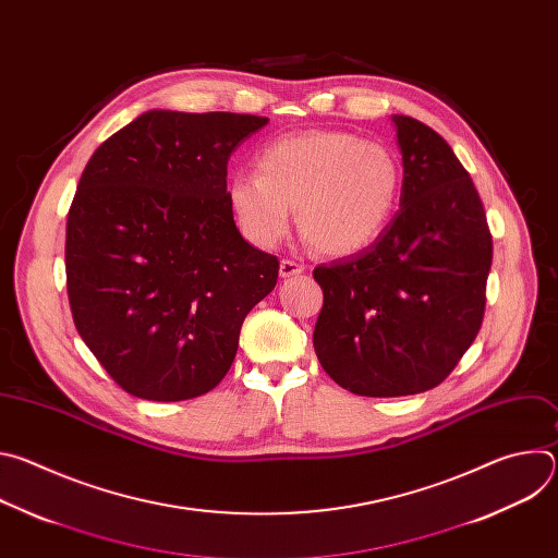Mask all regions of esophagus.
<instances>
[{
	"mask_svg": "<svg viewBox=\"0 0 558 558\" xmlns=\"http://www.w3.org/2000/svg\"><path fill=\"white\" fill-rule=\"evenodd\" d=\"M298 274H304V265L302 263L291 260V258L280 260V276L282 278H291V276H298Z\"/></svg>",
	"mask_w": 558,
	"mask_h": 558,
	"instance_id": "esophagus-1",
	"label": "esophagus"
}]
</instances>
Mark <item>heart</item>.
I'll return each instance as SVG.
<instances>
[{
	"instance_id": "b5f03b06",
	"label": "heart",
	"mask_w": 558,
	"mask_h": 558,
	"mask_svg": "<svg viewBox=\"0 0 558 558\" xmlns=\"http://www.w3.org/2000/svg\"><path fill=\"white\" fill-rule=\"evenodd\" d=\"M256 172L227 183L231 211L258 247H274L293 225L325 254L362 252L388 225L402 190V166L377 141L351 132L308 130L267 143Z\"/></svg>"
}]
</instances>
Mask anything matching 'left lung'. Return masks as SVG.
I'll use <instances>...</instances> for the list:
<instances>
[{
  "label": "left lung",
  "mask_w": 558,
  "mask_h": 558,
  "mask_svg": "<svg viewBox=\"0 0 558 558\" xmlns=\"http://www.w3.org/2000/svg\"><path fill=\"white\" fill-rule=\"evenodd\" d=\"M402 149L400 211L360 254L315 267L325 291L313 349L342 388L417 395L441 384L482 329L493 235L452 147L392 114Z\"/></svg>",
  "instance_id": "left-lung-1"
}]
</instances>
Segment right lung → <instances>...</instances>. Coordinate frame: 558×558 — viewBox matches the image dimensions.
<instances>
[{
    "mask_svg": "<svg viewBox=\"0 0 558 558\" xmlns=\"http://www.w3.org/2000/svg\"><path fill=\"white\" fill-rule=\"evenodd\" d=\"M267 117L149 110L104 141L65 227L74 327L130 395L181 402L227 375L278 258L227 201V161Z\"/></svg>",
    "mask_w": 558,
    "mask_h": 558,
    "instance_id": "add662e5",
    "label": "right lung"
}]
</instances>
